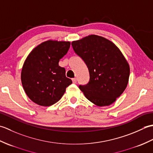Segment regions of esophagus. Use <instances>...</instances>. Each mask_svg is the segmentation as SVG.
<instances>
[{"label":"esophagus","instance_id":"1","mask_svg":"<svg viewBox=\"0 0 153 153\" xmlns=\"http://www.w3.org/2000/svg\"><path fill=\"white\" fill-rule=\"evenodd\" d=\"M72 82H73L74 83H76V82H77V79H76V78H73V79H72Z\"/></svg>","mask_w":153,"mask_h":153}]
</instances>
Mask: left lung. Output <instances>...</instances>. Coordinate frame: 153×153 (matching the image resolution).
Segmentation results:
<instances>
[{
    "instance_id": "1",
    "label": "left lung",
    "mask_w": 153,
    "mask_h": 153,
    "mask_svg": "<svg viewBox=\"0 0 153 153\" xmlns=\"http://www.w3.org/2000/svg\"><path fill=\"white\" fill-rule=\"evenodd\" d=\"M71 45L89 72L88 83L79 85V89L95 105H110L124 91L129 80V66L121 51L112 42L95 35Z\"/></svg>"
}]
</instances>
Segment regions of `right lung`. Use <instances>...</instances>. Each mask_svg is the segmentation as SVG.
I'll use <instances>...</instances> for the list:
<instances>
[{"label":"right lung","mask_w":153,"mask_h":153,"mask_svg":"<svg viewBox=\"0 0 153 153\" xmlns=\"http://www.w3.org/2000/svg\"><path fill=\"white\" fill-rule=\"evenodd\" d=\"M70 47L68 41H47L28 55L21 74L25 93L32 101L43 106L54 105L63 96L71 80L58 65Z\"/></svg>","instance_id":"1"}]
</instances>
